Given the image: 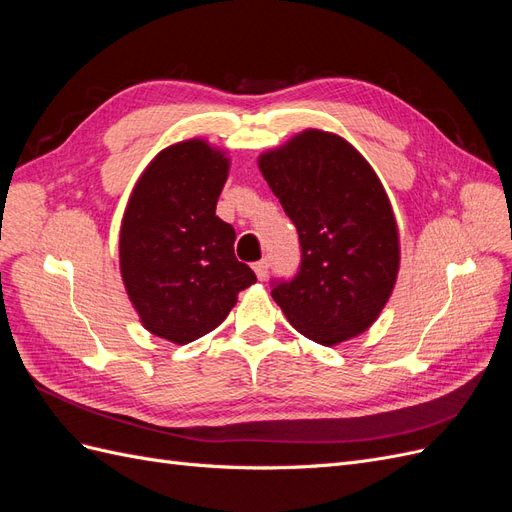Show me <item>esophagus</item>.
<instances>
[{"mask_svg": "<svg viewBox=\"0 0 512 512\" xmlns=\"http://www.w3.org/2000/svg\"><path fill=\"white\" fill-rule=\"evenodd\" d=\"M254 273H256V277H258L260 282H262V280H267V273H269V260H267V258H262V260L254 262Z\"/></svg>", "mask_w": 512, "mask_h": 512, "instance_id": "esophagus-1", "label": "esophagus"}]
</instances>
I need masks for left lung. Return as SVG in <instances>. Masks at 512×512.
Here are the masks:
<instances>
[{
  "mask_svg": "<svg viewBox=\"0 0 512 512\" xmlns=\"http://www.w3.org/2000/svg\"><path fill=\"white\" fill-rule=\"evenodd\" d=\"M299 230L301 271L271 294L307 339L337 346L365 333L389 303L401 262L391 198L344 136L307 128L258 156Z\"/></svg>",
  "mask_w": 512,
  "mask_h": 512,
  "instance_id": "1",
  "label": "left lung"
}]
</instances>
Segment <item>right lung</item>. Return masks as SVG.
Instances as JSON below:
<instances>
[{
  "label": "right lung",
  "mask_w": 512,
  "mask_h": 512,
  "mask_svg": "<svg viewBox=\"0 0 512 512\" xmlns=\"http://www.w3.org/2000/svg\"><path fill=\"white\" fill-rule=\"evenodd\" d=\"M228 151L207 138L168 145L134 183L119 228V271L143 327L177 346L218 329L256 284L215 215Z\"/></svg>",
  "instance_id": "add662e5"
}]
</instances>
